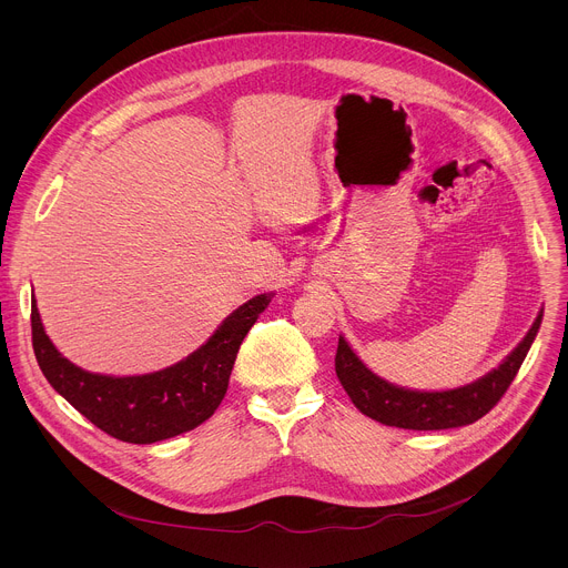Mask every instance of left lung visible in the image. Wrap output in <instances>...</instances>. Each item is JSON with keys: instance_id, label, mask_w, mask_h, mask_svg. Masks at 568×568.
I'll use <instances>...</instances> for the list:
<instances>
[{"instance_id": "1", "label": "left lung", "mask_w": 568, "mask_h": 568, "mask_svg": "<svg viewBox=\"0 0 568 568\" xmlns=\"http://www.w3.org/2000/svg\"><path fill=\"white\" fill-rule=\"evenodd\" d=\"M539 323L541 312L537 314L532 328L528 331L524 342L506 357V362L499 368L490 371L488 375L467 386L452 390L427 393L393 386L386 379L371 373L364 366V362L351 351L344 337H339L335 371L355 407L364 416L382 425L418 432L463 427L476 423L490 409H495V404L504 397V393L517 377L539 331Z\"/></svg>"}]
</instances>
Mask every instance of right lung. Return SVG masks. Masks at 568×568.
I'll return each mask as SVG.
<instances>
[{"label":"right lung","instance_id":"obj_1","mask_svg":"<svg viewBox=\"0 0 568 568\" xmlns=\"http://www.w3.org/2000/svg\"><path fill=\"white\" fill-rule=\"evenodd\" d=\"M272 296V292L258 294L242 303L193 355L148 375L110 377L73 366L47 337L36 301L31 305L33 351L49 384L75 412L112 438L150 445L191 432L215 414L240 344Z\"/></svg>","mask_w":568,"mask_h":568}]
</instances>
